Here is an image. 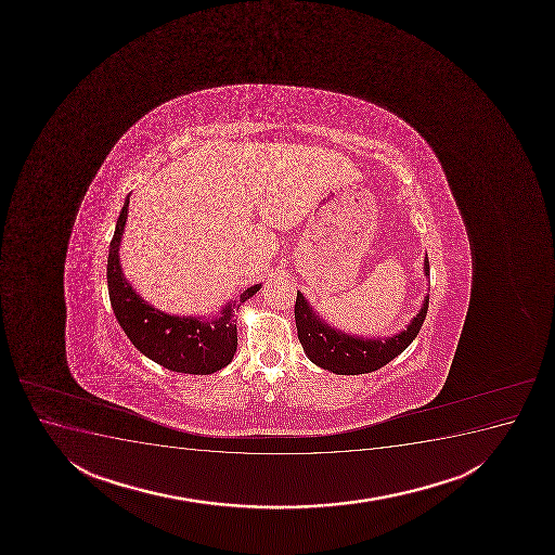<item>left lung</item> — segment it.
Here are the masks:
<instances>
[{
    "label": "left lung",
    "instance_id": "left-lung-1",
    "mask_svg": "<svg viewBox=\"0 0 555 555\" xmlns=\"http://www.w3.org/2000/svg\"><path fill=\"white\" fill-rule=\"evenodd\" d=\"M424 274L429 276V260L425 255ZM429 308V295H425L422 308L412 318L406 328L391 336H357L331 325L320 312L297 292L295 300V325L300 346L313 364L336 375H360L372 373L388 364L411 346L424 325Z\"/></svg>",
    "mask_w": 555,
    "mask_h": 555
}]
</instances>
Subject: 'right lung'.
I'll list each match as a JSON object with an SVG mask.
<instances>
[{"label":"right lung","mask_w":555,"mask_h":555,"mask_svg":"<svg viewBox=\"0 0 555 555\" xmlns=\"http://www.w3.org/2000/svg\"><path fill=\"white\" fill-rule=\"evenodd\" d=\"M130 195L120 209L107 256V289L113 312L131 344L146 359L170 372L209 375L234 359L237 349L235 313L261 284L247 287L240 297L230 299L214 315H177L167 313L141 297L126 281L120 266V243L125 235Z\"/></svg>","instance_id":"add662e5"}]
</instances>
